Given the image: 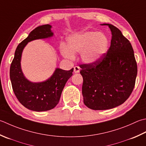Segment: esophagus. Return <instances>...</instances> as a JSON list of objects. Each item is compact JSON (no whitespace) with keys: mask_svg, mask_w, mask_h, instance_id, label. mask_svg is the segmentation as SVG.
Instances as JSON below:
<instances>
[{"mask_svg":"<svg viewBox=\"0 0 146 146\" xmlns=\"http://www.w3.org/2000/svg\"><path fill=\"white\" fill-rule=\"evenodd\" d=\"M80 71V68L78 66H76L74 67V72L75 73H79Z\"/></svg>","mask_w":146,"mask_h":146,"instance_id":"esophagus-1","label":"esophagus"}]
</instances>
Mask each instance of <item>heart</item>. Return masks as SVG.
Returning a JSON list of instances; mask_svg holds the SVG:
<instances>
[{"instance_id":"heart-1","label":"heart","mask_w":146,"mask_h":146,"mask_svg":"<svg viewBox=\"0 0 146 146\" xmlns=\"http://www.w3.org/2000/svg\"><path fill=\"white\" fill-rule=\"evenodd\" d=\"M109 46V39L104 33L87 31L68 36L66 46L62 45L61 52L65 58L69 59L74 58V54L80 52L82 61L92 64L108 52Z\"/></svg>"}]
</instances>
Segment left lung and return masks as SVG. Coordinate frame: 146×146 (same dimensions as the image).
<instances>
[{
    "label": "left lung",
    "mask_w": 146,
    "mask_h": 146,
    "mask_svg": "<svg viewBox=\"0 0 146 146\" xmlns=\"http://www.w3.org/2000/svg\"><path fill=\"white\" fill-rule=\"evenodd\" d=\"M106 54L94 63L82 64V95L85 105L94 110L112 109L129 98L135 86L137 66L132 45L115 26Z\"/></svg>",
    "instance_id": "obj_1"
}]
</instances>
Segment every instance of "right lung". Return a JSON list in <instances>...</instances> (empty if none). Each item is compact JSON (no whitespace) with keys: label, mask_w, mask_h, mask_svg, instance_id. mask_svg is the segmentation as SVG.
I'll use <instances>...</instances> for the list:
<instances>
[{"label":"right lung","mask_w":146,"mask_h":146,"mask_svg":"<svg viewBox=\"0 0 146 146\" xmlns=\"http://www.w3.org/2000/svg\"><path fill=\"white\" fill-rule=\"evenodd\" d=\"M52 26L44 25L36 27L17 47L10 67V79L14 93L20 103L34 111L52 110L58 104L66 83L73 75V68L63 70L56 68L52 75L42 82H32L26 78L21 67L22 52L28 42L50 38L54 35Z\"/></svg>","instance_id":"obj_1"}]
</instances>
